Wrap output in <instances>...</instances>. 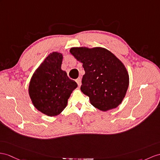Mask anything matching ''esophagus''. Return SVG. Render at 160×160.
<instances>
[{
	"instance_id": "34e87169",
	"label": "esophagus",
	"mask_w": 160,
	"mask_h": 160,
	"mask_svg": "<svg viewBox=\"0 0 160 160\" xmlns=\"http://www.w3.org/2000/svg\"><path fill=\"white\" fill-rule=\"evenodd\" d=\"M76 82L77 83L78 86L80 87V86H81V79L80 77H79V78H78L77 79H76Z\"/></svg>"
}]
</instances>
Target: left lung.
<instances>
[{"label":"left lung","mask_w":160,"mask_h":160,"mask_svg":"<svg viewBox=\"0 0 160 160\" xmlns=\"http://www.w3.org/2000/svg\"><path fill=\"white\" fill-rule=\"evenodd\" d=\"M70 52L83 63L85 72L81 90L90 103L102 111L118 107L129 85V75L122 61L102 48H72Z\"/></svg>","instance_id":"left-lung-1"}]
</instances>
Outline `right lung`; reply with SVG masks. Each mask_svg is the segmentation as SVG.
Masks as SVG:
<instances>
[{
    "mask_svg": "<svg viewBox=\"0 0 160 160\" xmlns=\"http://www.w3.org/2000/svg\"><path fill=\"white\" fill-rule=\"evenodd\" d=\"M63 56L58 52L49 54L31 78L28 93L34 107L48 116L59 115L66 108L71 93L77 87L62 71Z\"/></svg>",
    "mask_w": 160,
    "mask_h": 160,
    "instance_id": "1",
    "label": "right lung"
}]
</instances>
